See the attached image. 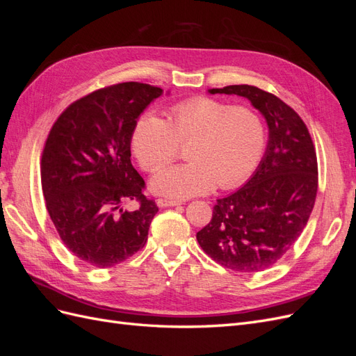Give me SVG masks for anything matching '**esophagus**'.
<instances>
[{
  "instance_id": "1",
  "label": "esophagus",
  "mask_w": 356,
  "mask_h": 356,
  "mask_svg": "<svg viewBox=\"0 0 356 356\" xmlns=\"http://www.w3.org/2000/svg\"><path fill=\"white\" fill-rule=\"evenodd\" d=\"M157 207L159 208H168V207H178V204H181L179 200H170V199H157L156 200Z\"/></svg>"
}]
</instances>
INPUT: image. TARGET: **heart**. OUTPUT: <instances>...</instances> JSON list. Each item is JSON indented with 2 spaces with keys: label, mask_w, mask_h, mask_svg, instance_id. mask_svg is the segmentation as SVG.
<instances>
[{
  "label": "heart",
  "mask_w": 356,
  "mask_h": 356,
  "mask_svg": "<svg viewBox=\"0 0 356 356\" xmlns=\"http://www.w3.org/2000/svg\"><path fill=\"white\" fill-rule=\"evenodd\" d=\"M132 149L139 165L156 172L188 145L186 165L157 172L152 188L168 197L207 195L215 187L230 190L257 168L266 145L261 117L243 105L196 96L172 105L166 122L152 111L136 118Z\"/></svg>",
  "instance_id": "obj_1"
}]
</instances>
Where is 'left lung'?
<instances>
[{"mask_svg":"<svg viewBox=\"0 0 356 356\" xmlns=\"http://www.w3.org/2000/svg\"><path fill=\"white\" fill-rule=\"evenodd\" d=\"M209 93L248 98L268 124L266 154L255 174L233 195L217 200L211 221L197 232L213 261L241 273L261 272L277 263L306 227L318 191L314 141L301 117L279 99L248 84Z\"/></svg>","mask_w":356,"mask_h":356,"instance_id":"left-lung-1","label":"left lung"}]
</instances>
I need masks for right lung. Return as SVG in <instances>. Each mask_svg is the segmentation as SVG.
Masks as SVG:
<instances>
[{
	"label": "right lung",
	"mask_w": 356,
	"mask_h": 356,
	"mask_svg": "<svg viewBox=\"0 0 356 356\" xmlns=\"http://www.w3.org/2000/svg\"><path fill=\"white\" fill-rule=\"evenodd\" d=\"M163 93L127 81L68 105L53 123L41 156V187L60 241L80 260L106 268L143 250L159 208L131 161L132 129ZM136 201L132 211L123 210Z\"/></svg>",
	"instance_id": "add662e5"
}]
</instances>
